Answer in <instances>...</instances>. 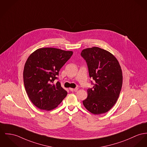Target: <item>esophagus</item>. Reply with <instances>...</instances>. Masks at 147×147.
Segmentation results:
<instances>
[{
	"mask_svg": "<svg viewBox=\"0 0 147 147\" xmlns=\"http://www.w3.org/2000/svg\"><path fill=\"white\" fill-rule=\"evenodd\" d=\"M70 91H71V92H76V91H77V90H78V88H70L69 89Z\"/></svg>",
	"mask_w": 147,
	"mask_h": 147,
	"instance_id": "esophagus-1",
	"label": "esophagus"
}]
</instances>
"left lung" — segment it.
I'll return each mask as SVG.
<instances>
[{"label": "left lung", "instance_id": "1", "mask_svg": "<svg viewBox=\"0 0 147 147\" xmlns=\"http://www.w3.org/2000/svg\"><path fill=\"white\" fill-rule=\"evenodd\" d=\"M90 77L94 80L87 90V98L83 101L91 113L100 115L109 111L119 98L123 84V74L117 59L110 52L98 47L82 50Z\"/></svg>", "mask_w": 147, "mask_h": 147}]
</instances>
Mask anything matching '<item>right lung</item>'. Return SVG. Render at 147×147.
Instances as JSON below:
<instances>
[{
  "mask_svg": "<svg viewBox=\"0 0 147 147\" xmlns=\"http://www.w3.org/2000/svg\"><path fill=\"white\" fill-rule=\"evenodd\" d=\"M73 51L56 48H40L27 59L23 70L24 85L30 100L41 110L56 108L67 96L59 82L54 83L62 67Z\"/></svg>",
  "mask_w": 147,
  "mask_h": 147,
  "instance_id": "right-lung-1",
  "label": "right lung"
}]
</instances>
